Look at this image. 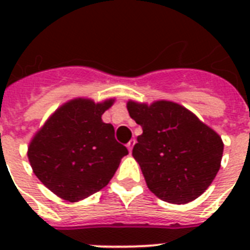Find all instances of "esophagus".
<instances>
[{
  "label": "esophagus",
  "mask_w": 250,
  "mask_h": 250,
  "mask_svg": "<svg viewBox=\"0 0 250 250\" xmlns=\"http://www.w3.org/2000/svg\"><path fill=\"white\" fill-rule=\"evenodd\" d=\"M135 143H136V141L135 140H131L128 143V144H127V148H128V150H129V153H132V149H133V146H135Z\"/></svg>",
  "instance_id": "obj_1"
}]
</instances>
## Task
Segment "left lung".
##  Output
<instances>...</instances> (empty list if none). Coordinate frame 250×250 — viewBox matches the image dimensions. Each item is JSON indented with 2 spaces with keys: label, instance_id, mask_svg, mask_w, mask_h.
Here are the masks:
<instances>
[{
  "label": "left lung",
  "instance_id": "obj_1",
  "mask_svg": "<svg viewBox=\"0 0 250 250\" xmlns=\"http://www.w3.org/2000/svg\"><path fill=\"white\" fill-rule=\"evenodd\" d=\"M127 110L143 127L132 156L150 192L176 205L200 197L221 168L222 137L176 102L128 100Z\"/></svg>",
  "mask_w": 250,
  "mask_h": 250
}]
</instances>
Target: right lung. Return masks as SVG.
Here are the masks:
<instances>
[{"label":"right lung","mask_w":250,"mask_h":250,"mask_svg":"<svg viewBox=\"0 0 250 250\" xmlns=\"http://www.w3.org/2000/svg\"><path fill=\"white\" fill-rule=\"evenodd\" d=\"M115 98L94 102L76 97L64 102L29 141V165L49 190L68 202L82 201L109 184L128 154L102 114Z\"/></svg>","instance_id":"add662e5"}]
</instances>
